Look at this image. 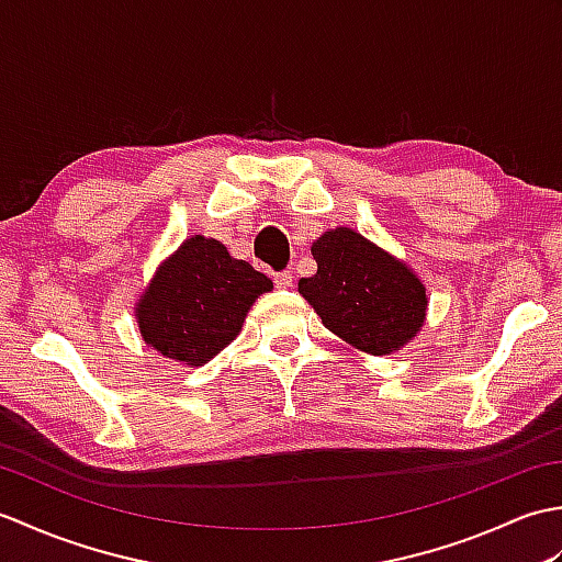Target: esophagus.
Instances as JSON below:
<instances>
[{
  "mask_svg": "<svg viewBox=\"0 0 562 562\" xmlns=\"http://www.w3.org/2000/svg\"><path fill=\"white\" fill-rule=\"evenodd\" d=\"M292 284H294V278H292L290 270H282V272L274 274V288H278V290H290Z\"/></svg>",
  "mask_w": 562,
  "mask_h": 562,
  "instance_id": "1",
  "label": "esophagus"
}]
</instances>
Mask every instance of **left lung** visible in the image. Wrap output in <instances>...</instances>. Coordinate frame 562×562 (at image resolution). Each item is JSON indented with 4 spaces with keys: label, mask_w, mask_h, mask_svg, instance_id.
Listing matches in <instances>:
<instances>
[{
    "label": "left lung",
    "mask_w": 562,
    "mask_h": 562,
    "mask_svg": "<svg viewBox=\"0 0 562 562\" xmlns=\"http://www.w3.org/2000/svg\"><path fill=\"white\" fill-rule=\"evenodd\" d=\"M314 278L300 294L330 333L367 355L405 348L427 318V292L405 260L369 241L350 226H336L312 244Z\"/></svg>",
    "instance_id": "left-lung-1"
}]
</instances>
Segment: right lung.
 Segmentation results:
<instances>
[{
  "instance_id": "1",
  "label": "right lung",
  "mask_w": 562,
  "mask_h": 562,
  "mask_svg": "<svg viewBox=\"0 0 562 562\" xmlns=\"http://www.w3.org/2000/svg\"><path fill=\"white\" fill-rule=\"evenodd\" d=\"M272 280L229 256L217 238L190 236L139 294L135 318L151 350L188 367L207 364L241 333L250 306Z\"/></svg>"
}]
</instances>
